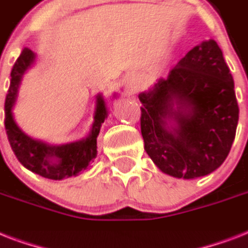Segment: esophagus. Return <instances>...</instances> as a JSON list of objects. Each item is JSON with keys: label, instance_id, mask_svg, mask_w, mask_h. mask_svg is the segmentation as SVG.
<instances>
[{"label": "esophagus", "instance_id": "34e87169", "mask_svg": "<svg viewBox=\"0 0 248 248\" xmlns=\"http://www.w3.org/2000/svg\"><path fill=\"white\" fill-rule=\"evenodd\" d=\"M126 89H127L128 93H135L138 91V89H139V85H138V82H131Z\"/></svg>", "mask_w": 248, "mask_h": 248}]
</instances>
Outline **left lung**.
<instances>
[{
    "label": "left lung",
    "mask_w": 248,
    "mask_h": 248,
    "mask_svg": "<svg viewBox=\"0 0 248 248\" xmlns=\"http://www.w3.org/2000/svg\"><path fill=\"white\" fill-rule=\"evenodd\" d=\"M139 100L144 148L163 173L189 180L223 165L239 109L231 69L215 40L193 47Z\"/></svg>",
    "instance_id": "8db88e82"
}]
</instances>
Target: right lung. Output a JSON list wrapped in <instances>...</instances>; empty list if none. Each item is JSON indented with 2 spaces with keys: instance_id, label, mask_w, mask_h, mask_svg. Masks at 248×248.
Wrapping results in <instances>:
<instances>
[{
  "instance_id": "right-lung-1",
  "label": "right lung",
  "mask_w": 248,
  "mask_h": 248,
  "mask_svg": "<svg viewBox=\"0 0 248 248\" xmlns=\"http://www.w3.org/2000/svg\"><path fill=\"white\" fill-rule=\"evenodd\" d=\"M36 54L25 47L14 64L11 83L5 100V128L11 149L19 162L29 171L51 180H63L77 176L96 158V139L101 124L108 117L109 104L103 93H97L95 101L93 122L86 138L62 145H51L44 140L33 139L17 126L13 109L17 97L23 76L36 62ZM117 95L114 93L113 97Z\"/></svg>"
}]
</instances>
